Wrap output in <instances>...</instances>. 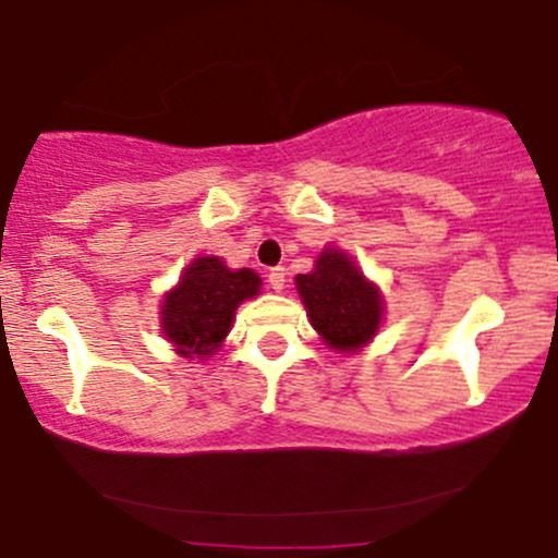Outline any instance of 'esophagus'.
<instances>
[{"mask_svg":"<svg viewBox=\"0 0 558 558\" xmlns=\"http://www.w3.org/2000/svg\"><path fill=\"white\" fill-rule=\"evenodd\" d=\"M286 267H272L269 269V275H267V280H269V286H272L275 291H283L286 289Z\"/></svg>","mask_w":558,"mask_h":558,"instance_id":"34e87169","label":"esophagus"}]
</instances>
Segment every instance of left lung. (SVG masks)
<instances>
[{
	"label": "left lung",
	"mask_w": 558,
	"mask_h": 558,
	"mask_svg": "<svg viewBox=\"0 0 558 558\" xmlns=\"http://www.w3.org/2000/svg\"><path fill=\"white\" fill-rule=\"evenodd\" d=\"M296 289L326 345L356 351L378 331L384 315L378 289L337 247L320 253L311 275H296Z\"/></svg>",
	"instance_id": "left-lung-1"
}]
</instances>
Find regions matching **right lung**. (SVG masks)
<instances>
[{
	"label": "right lung",
	"instance_id": "right-lung-1",
	"mask_svg": "<svg viewBox=\"0 0 558 558\" xmlns=\"http://www.w3.org/2000/svg\"><path fill=\"white\" fill-rule=\"evenodd\" d=\"M253 269H229L221 258L199 256L189 264L178 286L165 296L161 326L185 359H207L221 348L232 329L234 311L258 294Z\"/></svg>",
	"mask_w": 558,
	"mask_h": 558
}]
</instances>
